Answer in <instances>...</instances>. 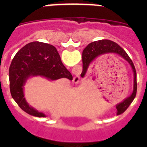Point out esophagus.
Wrapping results in <instances>:
<instances>
[{"mask_svg": "<svg viewBox=\"0 0 147 147\" xmlns=\"http://www.w3.org/2000/svg\"><path fill=\"white\" fill-rule=\"evenodd\" d=\"M80 80V76H79V75H76V76H75L74 77L73 82H74V83H79Z\"/></svg>", "mask_w": 147, "mask_h": 147, "instance_id": "obj_1", "label": "esophagus"}]
</instances>
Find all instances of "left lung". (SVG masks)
I'll use <instances>...</instances> for the list:
<instances>
[{
	"label": "left lung",
	"instance_id": "8db88e82",
	"mask_svg": "<svg viewBox=\"0 0 147 147\" xmlns=\"http://www.w3.org/2000/svg\"><path fill=\"white\" fill-rule=\"evenodd\" d=\"M107 54H115L121 57L123 59H125L129 63V65L131 66L132 72H133V91L129 97L126 98L123 102L116 105L117 115H119V114L123 113L128 108L129 105L134 100L136 96V92H137L136 68H135L134 64H133L132 59L129 58L125 51L117 43L109 40H101L88 44V46L84 49L82 52V72H87L90 64L95 59H96L99 56Z\"/></svg>",
	"mask_w": 147,
	"mask_h": 147
}]
</instances>
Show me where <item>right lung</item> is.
I'll return each instance as SVG.
<instances>
[{"mask_svg":"<svg viewBox=\"0 0 147 147\" xmlns=\"http://www.w3.org/2000/svg\"><path fill=\"white\" fill-rule=\"evenodd\" d=\"M10 92L18 106L29 115L45 117L43 113L31 107L24 97V85L32 76H42L49 80L61 78L73 80L69 71L62 64L54 45L45 42H29L18 51L9 67Z\"/></svg>","mask_w":147,"mask_h":147,"instance_id":"obj_1","label":"right lung"}]
</instances>
